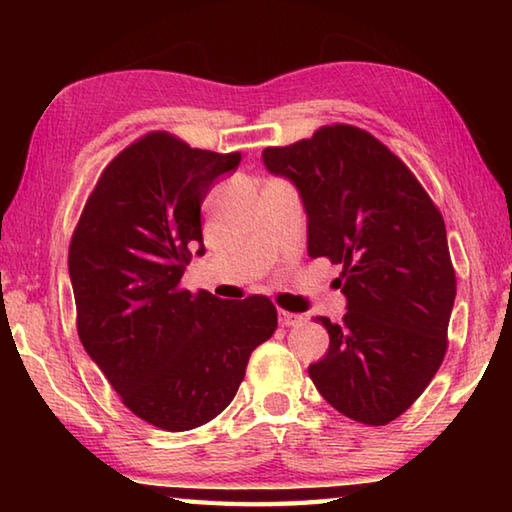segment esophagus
I'll list each match as a JSON object with an SVG mask.
<instances>
[{"label": "esophagus", "instance_id": "esophagus-1", "mask_svg": "<svg viewBox=\"0 0 512 512\" xmlns=\"http://www.w3.org/2000/svg\"><path fill=\"white\" fill-rule=\"evenodd\" d=\"M277 318H280V325L282 327H296L302 323V316L300 314H291V311H284L280 309V314H277Z\"/></svg>", "mask_w": 512, "mask_h": 512}]
</instances>
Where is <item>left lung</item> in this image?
I'll return each mask as SVG.
<instances>
[{
	"mask_svg": "<svg viewBox=\"0 0 512 512\" xmlns=\"http://www.w3.org/2000/svg\"><path fill=\"white\" fill-rule=\"evenodd\" d=\"M266 169L298 187L309 257L341 264V323L318 316L329 350L309 366L318 393L348 418L381 427L409 409L447 352L456 298L443 214L413 171L375 135L323 126L268 146Z\"/></svg>",
	"mask_w": 512,
	"mask_h": 512,
	"instance_id": "obj_1",
	"label": "left lung"
}]
</instances>
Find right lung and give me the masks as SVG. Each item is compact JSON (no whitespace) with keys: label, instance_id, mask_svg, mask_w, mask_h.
I'll return each instance as SVG.
<instances>
[{"label":"right lung","instance_id":"right-lung-1","mask_svg":"<svg viewBox=\"0 0 512 512\" xmlns=\"http://www.w3.org/2000/svg\"><path fill=\"white\" fill-rule=\"evenodd\" d=\"M241 153L192 149L153 131L112 160L69 244L76 329L121 402L164 431L216 418L277 327L266 296L219 300L180 287L201 246V203Z\"/></svg>","mask_w":512,"mask_h":512}]
</instances>
